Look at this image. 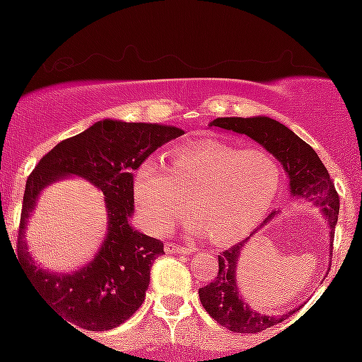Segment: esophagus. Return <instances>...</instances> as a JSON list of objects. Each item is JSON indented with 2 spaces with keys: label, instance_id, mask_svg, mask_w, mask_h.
I'll return each instance as SVG.
<instances>
[{
  "label": "esophagus",
  "instance_id": "1",
  "mask_svg": "<svg viewBox=\"0 0 362 362\" xmlns=\"http://www.w3.org/2000/svg\"><path fill=\"white\" fill-rule=\"evenodd\" d=\"M165 252H167V253H192L194 248L180 247V245L168 242V243H165Z\"/></svg>",
  "mask_w": 362,
  "mask_h": 362
}]
</instances>
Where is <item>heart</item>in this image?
Listing matches in <instances>:
<instances>
[{
  "mask_svg": "<svg viewBox=\"0 0 362 362\" xmlns=\"http://www.w3.org/2000/svg\"><path fill=\"white\" fill-rule=\"evenodd\" d=\"M279 182V165L265 149L206 141L173 151L168 170L144 160L134 173L132 197L153 233H167L194 209L190 228L207 231L213 242L231 243L265 218Z\"/></svg>",
  "mask_w": 362,
  "mask_h": 362,
  "instance_id": "heart-1",
  "label": "heart"
}]
</instances>
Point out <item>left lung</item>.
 <instances>
[{
  "label": "left lung",
  "mask_w": 362,
  "mask_h": 362,
  "mask_svg": "<svg viewBox=\"0 0 362 362\" xmlns=\"http://www.w3.org/2000/svg\"><path fill=\"white\" fill-rule=\"evenodd\" d=\"M209 127H218L228 132H236L255 141L267 153L276 158L284 170L289 182V199L291 201L311 202V206H318L320 213L328 226V240H334L335 224L339 216V195L335 192L334 182L328 175L325 165L322 163L315 149L308 146L301 138H298L289 127L277 122L265 115L255 117H218L211 120ZM279 211L265 219L262 226H265L271 219L276 218ZM253 236V233L250 235ZM233 245L230 250L223 252L218 257L219 269L216 279L211 284L199 289L202 306L219 325L238 334H257L265 328L284 322L289 315L300 308L286 311L282 315H262L253 310L248 303H245L240 293L236 271L242 252L247 247V242ZM303 306V305H301Z\"/></svg>",
  "instance_id": "1"
}]
</instances>
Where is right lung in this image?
I'll list each match as a JSON object with an SVG mask.
<instances>
[{
	"mask_svg": "<svg viewBox=\"0 0 362 362\" xmlns=\"http://www.w3.org/2000/svg\"><path fill=\"white\" fill-rule=\"evenodd\" d=\"M182 134L180 127L165 124L103 119L54 146L28 177L18 231L20 265L47 305L73 328L112 330L143 305L149 269L156 257L163 255V243L129 223L134 214V170ZM69 176L85 177L103 190L107 233L88 264L71 273H54L28 252L24 231L43 189Z\"/></svg>",
	"mask_w": 362,
	"mask_h": 362,
	"instance_id": "1",
	"label": "right lung"
}]
</instances>
